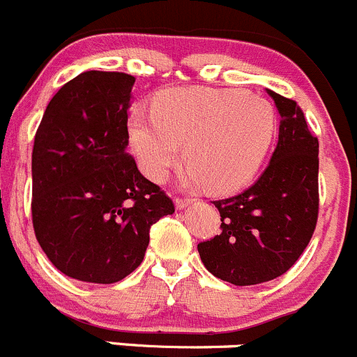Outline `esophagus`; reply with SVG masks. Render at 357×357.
<instances>
[{
  "instance_id": "esophagus-1",
  "label": "esophagus",
  "mask_w": 357,
  "mask_h": 357,
  "mask_svg": "<svg viewBox=\"0 0 357 357\" xmlns=\"http://www.w3.org/2000/svg\"><path fill=\"white\" fill-rule=\"evenodd\" d=\"M192 202L193 199H188V197H176L174 199V206L178 207V209H185V207H188Z\"/></svg>"
}]
</instances>
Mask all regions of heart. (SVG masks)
I'll list each match as a JSON object with an SVG mask.
<instances>
[{"instance_id": "1", "label": "heart", "mask_w": 357, "mask_h": 357, "mask_svg": "<svg viewBox=\"0 0 357 357\" xmlns=\"http://www.w3.org/2000/svg\"><path fill=\"white\" fill-rule=\"evenodd\" d=\"M129 141L141 172L162 183L183 158V185L227 193L248 185L265 162L278 130L274 105L258 94L220 89H171L153 112L130 109Z\"/></svg>"}]
</instances>
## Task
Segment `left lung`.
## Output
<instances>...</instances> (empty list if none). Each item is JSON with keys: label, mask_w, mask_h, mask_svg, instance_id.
<instances>
[{"label": "left lung", "mask_w": 357, "mask_h": 357, "mask_svg": "<svg viewBox=\"0 0 357 357\" xmlns=\"http://www.w3.org/2000/svg\"><path fill=\"white\" fill-rule=\"evenodd\" d=\"M268 94L281 115L271 164L248 190L214 200L221 231L197 245L207 271L235 286L261 284L288 272L317 223V137L295 101Z\"/></svg>", "instance_id": "8db88e82"}]
</instances>
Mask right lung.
<instances>
[{"label": "right lung", "instance_id": "right-lung-1", "mask_svg": "<svg viewBox=\"0 0 357 357\" xmlns=\"http://www.w3.org/2000/svg\"><path fill=\"white\" fill-rule=\"evenodd\" d=\"M134 82L82 73L52 98L34 136V234L55 268L83 282L127 278L143 261L151 225L174 213L127 151Z\"/></svg>", "mask_w": 357, "mask_h": 357}]
</instances>
